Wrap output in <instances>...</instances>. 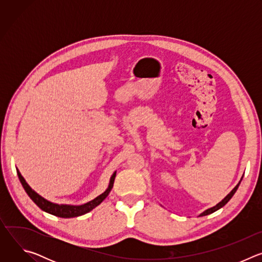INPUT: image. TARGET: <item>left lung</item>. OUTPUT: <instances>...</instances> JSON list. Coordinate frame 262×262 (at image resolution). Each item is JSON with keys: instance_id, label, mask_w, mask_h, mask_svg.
<instances>
[{"instance_id": "obj_1", "label": "left lung", "mask_w": 262, "mask_h": 262, "mask_svg": "<svg viewBox=\"0 0 262 262\" xmlns=\"http://www.w3.org/2000/svg\"><path fill=\"white\" fill-rule=\"evenodd\" d=\"M242 179H243V177H242ZM242 179H241V180H242ZM239 183H241V181L238 182V184H236L235 188H234V189H233V190H232V191H231V192H230V193H229V194H228V195H227L225 198H224V199H223V200H222L220 203H217L215 206H213V207H211V208H208V209H206V210H205V211H203V212H202L200 215L202 216V215H207V214H209V213H212V212H214L215 210L220 209L221 207H223L224 205H225V204H226V203H227V202H228V201H229V200L232 198V196L235 194L236 190L238 189V185H239Z\"/></svg>"}]
</instances>
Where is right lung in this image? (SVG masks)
Here are the masks:
<instances>
[{
	"mask_svg": "<svg viewBox=\"0 0 262 262\" xmlns=\"http://www.w3.org/2000/svg\"><path fill=\"white\" fill-rule=\"evenodd\" d=\"M16 171H17V175H18V178L20 180V183L23 184L26 193L33 200V202L37 206H38L40 209H42L43 211L49 212L51 214H54L56 216H60V217H74V216H79V215L85 214V213L89 212L90 210H92L94 207H96L98 204H100L106 198V196L111 192L112 188H113L114 180H115V177H116V172H115L111 177L108 188L101 195H99L98 197H96L95 199H93L92 201H90L86 204L74 206V205H63V204L59 205V204H55V203H52V202L46 200L45 198H42L41 196L37 194L35 191H33L30 188V185L26 182L25 178L21 176L19 171L18 170H16Z\"/></svg>",
	"mask_w": 262,
	"mask_h": 262,
	"instance_id": "1",
	"label": "right lung"
}]
</instances>
